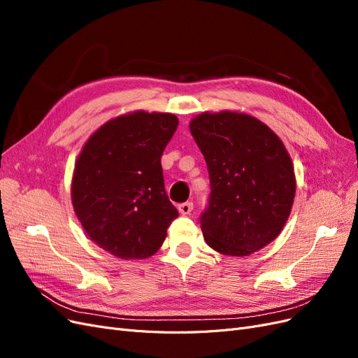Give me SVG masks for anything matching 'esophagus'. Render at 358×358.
<instances>
[{
  "instance_id": "obj_1",
  "label": "esophagus",
  "mask_w": 358,
  "mask_h": 358,
  "mask_svg": "<svg viewBox=\"0 0 358 358\" xmlns=\"http://www.w3.org/2000/svg\"><path fill=\"white\" fill-rule=\"evenodd\" d=\"M178 209L182 215H189L191 210H192V203L191 201H185V203H180L178 206Z\"/></svg>"
}]
</instances>
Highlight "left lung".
Masks as SVG:
<instances>
[{
	"instance_id": "left-lung-1",
	"label": "left lung",
	"mask_w": 358,
	"mask_h": 358,
	"mask_svg": "<svg viewBox=\"0 0 358 358\" xmlns=\"http://www.w3.org/2000/svg\"><path fill=\"white\" fill-rule=\"evenodd\" d=\"M210 179L209 206L200 216L215 251L246 257L275 241L296 196L292 161L280 138L246 113H201L189 124Z\"/></svg>"
}]
</instances>
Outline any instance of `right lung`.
<instances>
[{
  "label": "right lung",
  "mask_w": 358,
  "mask_h": 358,
  "mask_svg": "<svg viewBox=\"0 0 358 358\" xmlns=\"http://www.w3.org/2000/svg\"><path fill=\"white\" fill-rule=\"evenodd\" d=\"M171 113L137 110L101 125L74 166L71 201L90 239L122 259L154 255L179 212L161 155L178 128Z\"/></svg>",
  "instance_id": "1"
}]
</instances>
